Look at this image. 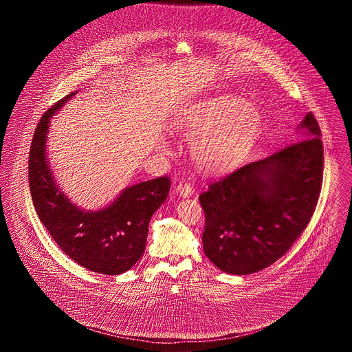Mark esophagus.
I'll return each mask as SVG.
<instances>
[{"instance_id": "34e87169", "label": "esophagus", "mask_w": 352, "mask_h": 352, "mask_svg": "<svg viewBox=\"0 0 352 352\" xmlns=\"http://www.w3.org/2000/svg\"><path fill=\"white\" fill-rule=\"evenodd\" d=\"M175 190H177V194H179V197L187 198V197H190L192 194L194 187H192V184H188V182H181V184L177 186Z\"/></svg>"}]
</instances>
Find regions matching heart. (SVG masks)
Returning <instances> with one entry per match:
<instances>
[{"label":"heart","mask_w":352,"mask_h":352,"mask_svg":"<svg viewBox=\"0 0 352 352\" xmlns=\"http://www.w3.org/2000/svg\"><path fill=\"white\" fill-rule=\"evenodd\" d=\"M260 118L250 104L237 96H218L191 107L177 122L187 137H199L194 154L207 171L231 168L251 146Z\"/></svg>","instance_id":"obj_1"}]
</instances>
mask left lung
Wrapping results in <instances>:
<instances>
[{"mask_svg": "<svg viewBox=\"0 0 352 352\" xmlns=\"http://www.w3.org/2000/svg\"><path fill=\"white\" fill-rule=\"evenodd\" d=\"M300 141L210 184L199 197L206 256L230 274L267 268L289 251L314 214L323 179L318 122L309 112Z\"/></svg>", "mask_w": 352, "mask_h": 352, "instance_id": "left-lung-1", "label": "left lung"}]
</instances>
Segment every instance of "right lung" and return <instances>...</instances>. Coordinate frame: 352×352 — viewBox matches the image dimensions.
<instances>
[{"label":"right lung","mask_w":352,"mask_h":352,"mask_svg":"<svg viewBox=\"0 0 352 352\" xmlns=\"http://www.w3.org/2000/svg\"><path fill=\"white\" fill-rule=\"evenodd\" d=\"M71 92L39 120L29 155V184L34 208L58 247L88 270L116 276L133 267L145 251L149 221L166 201L170 179L160 177L126 187L99 211H84L59 190L51 173L46 141L50 118Z\"/></svg>","instance_id":"obj_1"}]
</instances>
